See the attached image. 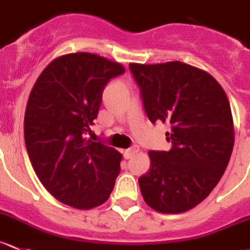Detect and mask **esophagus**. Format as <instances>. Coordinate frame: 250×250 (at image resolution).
I'll list each match as a JSON object with an SVG mask.
<instances>
[{"mask_svg":"<svg viewBox=\"0 0 250 250\" xmlns=\"http://www.w3.org/2000/svg\"><path fill=\"white\" fill-rule=\"evenodd\" d=\"M138 151H139V147H138L137 145H134V146L129 147V149H127L125 151V159H130V157L134 156V155L137 154Z\"/></svg>","mask_w":250,"mask_h":250,"instance_id":"1","label":"esophagus"}]
</instances>
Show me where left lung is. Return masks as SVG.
Wrapping results in <instances>:
<instances>
[{"instance_id":"obj_1","label":"left lung","mask_w":250,"mask_h":250,"mask_svg":"<svg viewBox=\"0 0 250 250\" xmlns=\"http://www.w3.org/2000/svg\"><path fill=\"white\" fill-rule=\"evenodd\" d=\"M152 123H167L169 151H149L150 168L140 176L145 203L162 214L193 209L225 173L234 144L231 106L219 82L203 69L172 61L129 63Z\"/></svg>"}]
</instances>
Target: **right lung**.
<instances>
[{
	"label": "right lung",
	"mask_w": 250,
	"mask_h": 250,
	"mask_svg": "<svg viewBox=\"0 0 250 250\" xmlns=\"http://www.w3.org/2000/svg\"><path fill=\"white\" fill-rule=\"evenodd\" d=\"M123 72L95 53H67L51 61L29 95L24 139L34 171L52 197L76 209L107 202L121 171V152L83 134L98 117L105 85Z\"/></svg>",
	"instance_id": "add662e5"
}]
</instances>
